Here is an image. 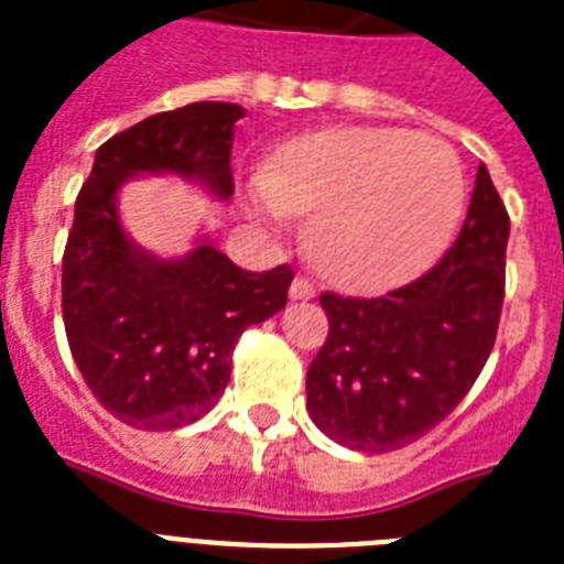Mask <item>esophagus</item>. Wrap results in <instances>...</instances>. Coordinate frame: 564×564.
<instances>
[{
	"label": "esophagus",
	"mask_w": 564,
	"mask_h": 564,
	"mask_svg": "<svg viewBox=\"0 0 564 564\" xmlns=\"http://www.w3.org/2000/svg\"><path fill=\"white\" fill-rule=\"evenodd\" d=\"M316 295V286L307 281V278H295L290 286V299L292 301H310Z\"/></svg>",
	"instance_id": "1"
}]
</instances>
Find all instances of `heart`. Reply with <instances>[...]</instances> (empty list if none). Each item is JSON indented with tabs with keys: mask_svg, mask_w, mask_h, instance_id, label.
Here are the masks:
<instances>
[{
	"mask_svg": "<svg viewBox=\"0 0 564 564\" xmlns=\"http://www.w3.org/2000/svg\"><path fill=\"white\" fill-rule=\"evenodd\" d=\"M246 207L281 230L304 216L313 269L345 292L419 278L454 237L465 207L459 154L406 128H336L299 137L248 181Z\"/></svg>",
	"mask_w": 564,
	"mask_h": 564,
	"instance_id": "obj_1",
	"label": "heart"
}]
</instances>
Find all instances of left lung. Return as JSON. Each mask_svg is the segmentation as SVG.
Here are the masks:
<instances>
[{
  "instance_id": "left-lung-1",
  "label": "left lung",
  "mask_w": 564,
  "mask_h": 564,
  "mask_svg": "<svg viewBox=\"0 0 564 564\" xmlns=\"http://www.w3.org/2000/svg\"><path fill=\"white\" fill-rule=\"evenodd\" d=\"M507 242L509 213L480 166L463 230L427 274L380 299L325 292L330 330L307 369L313 424L386 454L447 419L495 348Z\"/></svg>"
}]
</instances>
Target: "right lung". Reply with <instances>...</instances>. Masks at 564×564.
I'll return each mask as SVG.
<instances>
[{"label": "right lung", "mask_w": 564, "mask_h": 564, "mask_svg": "<svg viewBox=\"0 0 564 564\" xmlns=\"http://www.w3.org/2000/svg\"><path fill=\"white\" fill-rule=\"evenodd\" d=\"M242 117L230 101L154 113L99 145L75 198L61 278L66 339L101 406L137 430H178L210 412L242 330L286 307L290 265L246 272L207 239L163 260L119 221L117 195L134 175H178L230 198Z\"/></svg>", "instance_id": "1"}]
</instances>
